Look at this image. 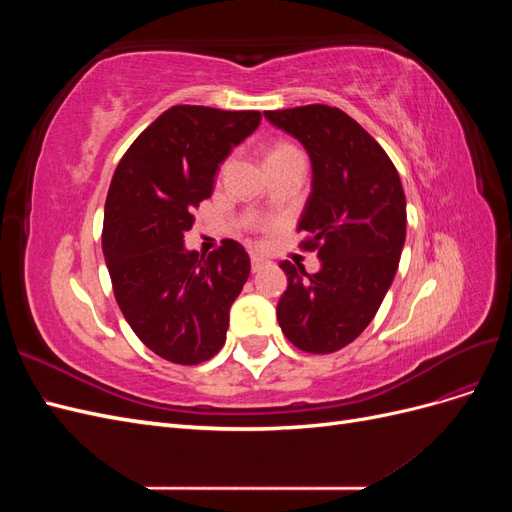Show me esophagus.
<instances>
[{
  "label": "esophagus",
  "instance_id": "34e87169",
  "mask_svg": "<svg viewBox=\"0 0 512 512\" xmlns=\"http://www.w3.org/2000/svg\"><path fill=\"white\" fill-rule=\"evenodd\" d=\"M267 265V260L262 258V256H258V254H252V271L256 273V271H260L262 267Z\"/></svg>",
  "mask_w": 512,
  "mask_h": 512
}]
</instances>
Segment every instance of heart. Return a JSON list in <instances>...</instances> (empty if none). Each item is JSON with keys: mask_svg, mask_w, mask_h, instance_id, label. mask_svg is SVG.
Returning a JSON list of instances; mask_svg holds the SVG:
<instances>
[{"mask_svg": "<svg viewBox=\"0 0 512 512\" xmlns=\"http://www.w3.org/2000/svg\"><path fill=\"white\" fill-rule=\"evenodd\" d=\"M290 153H299V151L294 149L292 145H288V143H275V145H271L267 149V164L273 162V160H280L284 156H290Z\"/></svg>", "mask_w": 512, "mask_h": 512, "instance_id": "1", "label": "heart"}]
</instances>
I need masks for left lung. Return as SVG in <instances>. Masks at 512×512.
<instances>
[{
  "instance_id": "1",
  "label": "left lung",
  "mask_w": 512,
  "mask_h": 512,
  "mask_svg": "<svg viewBox=\"0 0 512 512\" xmlns=\"http://www.w3.org/2000/svg\"><path fill=\"white\" fill-rule=\"evenodd\" d=\"M265 117L312 162L299 230L322 265L309 275L282 262L288 288L277 322L292 346L329 354L365 331L393 284L406 243V194L384 149L339 108L307 104Z\"/></svg>"
}]
</instances>
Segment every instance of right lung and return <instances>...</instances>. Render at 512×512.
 <instances>
[{
    "label": "right lung",
    "mask_w": 512,
    "mask_h": 512,
    "mask_svg": "<svg viewBox=\"0 0 512 512\" xmlns=\"http://www.w3.org/2000/svg\"><path fill=\"white\" fill-rule=\"evenodd\" d=\"M260 119L258 111L168 108L130 145L108 188L102 250L117 305L170 363L198 365L222 350L230 305L250 277L241 243L226 239L205 258L185 247L183 232L220 164Z\"/></svg>",
    "instance_id": "1"
}]
</instances>
